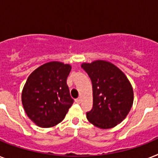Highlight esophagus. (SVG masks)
Returning a JSON list of instances; mask_svg holds the SVG:
<instances>
[{
	"instance_id": "esophagus-1",
	"label": "esophagus",
	"mask_w": 158,
	"mask_h": 158,
	"mask_svg": "<svg viewBox=\"0 0 158 158\" xmlns=\"http://www.w3.org/2000/svg\"><path fill=\"white\" fill-rule=\"evenodd\" d=\"M75 102H76L77 103H80V102H81V98H79L75 99Z\"/></svg>"
}]
</instances>
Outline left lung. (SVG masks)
I'll list each match as a JSON object with an SVG mask.
<instances>
[{"mask_svg":"<svg viewBox=\"0 0 158 158\" xmlns=\"http://www.w3.org/2000/svg\"><path fill=\"white\" fill-rule=\"evenodd\" d=\"M93 85V108L86 113L89 122L100 129H110L120 124L130 112L134 102L133 87L115 64L98 60L83 63Z\"/></svg>","mask_w":158,"mask_h":158,"instance_id":"left-lung-1","label":"left lung"}]
</instances>
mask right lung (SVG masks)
Instances as JSON below:
<instances>
[{
	"label": "right lung",
	"instance_id": "1",
	"mask_svg": "<svg viewBox=\"0 0 158 158\" xmlns=\"http://www.w3.org/2000/svg\"><path fill=\"white\" fill-rule=\"evenodd\" d=\"M70 70V64L51 61L28 76L22 91V104L28 118L38 126L52 127L64 120L74 102L66 84Z\"/></svg>",
	"mask_w": 158,
	"mask_h": 158
}]
</instances>
